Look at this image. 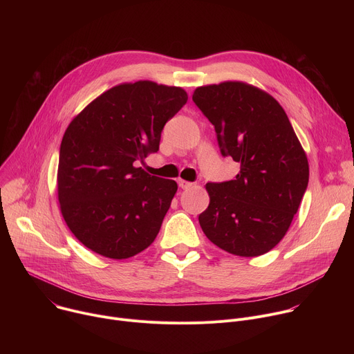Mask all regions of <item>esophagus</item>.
Wrapping results in <instances>:
<instances>
[{"mask_svg": "<svg viewBox=\"0 0 354 354\" xmlns=\"http://www.w3.org/2000/svg\"><path fill=\"white\" fill-rule=\"evenodd\" d=\"M178 183H179V187H182V189H189V187L193 186L192 182H187V180H183V179H179Z\"/></svg>", "mask_w": 354, "mask_h": 354, "instance_id": "obj_1", "label": "esophagus"}]
</instances>
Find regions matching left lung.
<instances>
[{
	"instance_id": "1",
	"label": "left lung",
	"mask_w": 354,
	"mask_h": 354,
	"mask_svg": "<svg viewBox=\"0 0 354 354\" xmlns=\"http://www.w3.org/2000/svg\"><path fill=\"white\" fill-rule=\"evenodd\" d=\"M193 102L214 126L221 154L241 165L234 180L206 185L210 203L200 227L228 254L263 255L283 239L306 193V151L284 109L258 86H197Z\"/></svg>"
}]
</instances>
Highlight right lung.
I'll use <instances>...</instances> for the list:
<instances>
[{
	"label": "right lung",
	"mask_w": 354,
	"mask_h": 354,
	"mask_svg": "<svg viewBox=\"0 0 354 354\" xmlns=\"http://www.w3.org/2000/svg\"><path fill=\"white\" fill-rule=\"evenodd\" d=\"M186 102L180 86L124 82L95 97L68 124L57 169L60 210L95 254L127 259L154 242L178 185L134 162L157 153L165 123Z\"/></svg>",
	"instance_id": "obj_1"
}]
</instances>
